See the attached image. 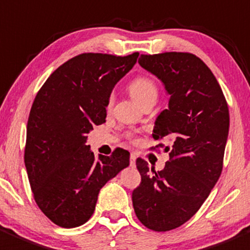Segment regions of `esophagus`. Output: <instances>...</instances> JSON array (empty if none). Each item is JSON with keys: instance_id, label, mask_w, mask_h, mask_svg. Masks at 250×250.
Instances as JSON below:
<instances>
[{"instance_id": "obj_1", "label": "esophagus", "mask_w": 250, "mask_h": 250, "mask_svg": "<svg viewBox=\"0 0 250 250\" xmlns=\"http://www.w3.org/2000/svg\"><path fill=\"white\" fill-rule=\"evenodd\" d=\"M135 159H137V156H135V154H130V166L134 167L135 166Z\"/></svg>"}]
</instances>
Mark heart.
Returning a JSON list of instances; mask_svg holds the SVG:
<instances>
[{"instance_id":"b5f03b06","label":"heart","mask_w":250,"mask_h":250,"mask_svg":"<svg viewBox=\"0 0 250 250\" xmlns=\"http://www.w3.org/2000/svg\"><path fill=\"white\" fill-rule=\"evenodd\" d=\"M129 91L132 94L133 98L143 105L146 103L147 100L157 98V86L152 79L149 77H138V78L133 79L129 84ZM113 104V95L111 94L108 98L107 107H111Z\"/></svg>"}]
</instances>
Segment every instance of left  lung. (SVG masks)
Instances as JSON below:
<instances>
[{
	"mask_svg": "<svg viewBox=\"0 0 250 250\" xmlns=\"http://www.w3.org/2000/svg\"><path fill=\"white\" fill-rule=\"evenodd\" d=\"M138 62L164 83L169 95L168 108L156 118L152 138L167 139L171 147L165 146L168 161L161 171L137 159L142 182L133 190V208L145 227L166 232L195 215L220 178L229 106L212 72L193 53L142 55Z\"/></svg>",
	"mask_w": 250,
	"mask_h": 250,
	"instance_id": "8db88e82",
	"label": "left lung"
}]
</instances>
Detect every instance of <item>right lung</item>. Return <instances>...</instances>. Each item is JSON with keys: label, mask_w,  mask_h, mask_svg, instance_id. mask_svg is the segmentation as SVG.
Returning a JSON list of instances; mask_svg holds the SVG:
<instances>
[{"label": "right lung", "mask_w": 250, "mask_h": 250, "mask_svg": "<svg viewBox=\"0 0 250 250\" xmlns=\"http://www.w3.org/2000/svg\"><path fill=\"white\" fill-rule=\"evenodd\" d=\"M138 56L82 53L58 67L36 94L24 162L36 204L57 226L85 224L101 188L129 165L127 150L95 159L85 143L94 125L106 122L111 91Z\"/></svg>", "instance_id": "obj_1"}]
</instances>
